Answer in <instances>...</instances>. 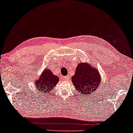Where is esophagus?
<instances>
[{
  "label": "esophagus",
  "instance_id": "esophagus-1",
  "mask_svg": "<svg viewBox=\"0 0 133 133\" xmlns=\"http://www.w3.org/2000/svg\"><path fill=\"white\" fill-rule=\"evenodd\" d=\"M63 79H64V80H65V81L69 80V79H70V76H65V77H63Z\"/></svg>",
  "mask_w": 133,
  "mask_h": 133
}]
</instances>
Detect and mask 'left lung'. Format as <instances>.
Here are the masks:
<instances>
[{
    "mask_svg": "<svg viewBox=\"0 0 133 133\" xmlns=\"http://www.w3.org/2000/svg\"><path fill=\"white\" fill-rule=\"evenodd\" d=\"M72 83L78 93L85 96L97 90L101 81L98 70L88 63H79L71 77Z\"/></svg>",
    "mask_w": 133,
    "mask_h": 133,
    "instance_id": "1",
    "label": "left lung"
}]
</instances>
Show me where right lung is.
Wrapping results in <instances>:
<instances>
[{"label":"right lung","instance_id":"add662e5","mask_svg":"<svg viewBox=\"0 0 133 133\" xmlns=\"http://www.w3.org/2000/svg\"><path fill=\"white\" fill-rule=\"evenodd\" d=\"M35 87L39 94L48 95L50 91L54 89L59 81V77L52 73V71L48 68L43 70L39 78L34 80Z\"/></svg>","mask_w":133,"mask_h":133}]
</instances>
